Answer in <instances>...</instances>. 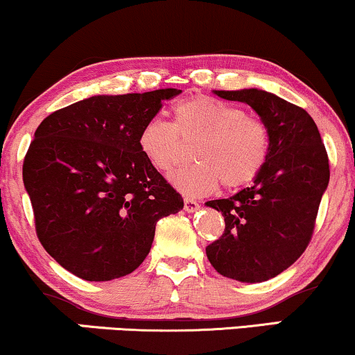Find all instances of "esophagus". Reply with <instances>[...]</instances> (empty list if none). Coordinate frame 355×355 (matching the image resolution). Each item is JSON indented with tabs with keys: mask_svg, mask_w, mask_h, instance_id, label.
<instances>
[{
	"mask_svg": "<svg viewBox=\"0 0 355 355\" xmlns=\"http://www.w3.org/2000/svg\"><path fill=\"white\" fill-rule=\"evenodd\" d=\"M183 208H185V211H196L200 208V205L193 198H185L183 200Z\"/></svg>",
	"mask_w": 355,
	"mask_h": 355,
	"instance_id": "34e87169",
	"label": "esophagus"
}]
</instances>
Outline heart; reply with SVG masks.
<instances>
[{
	"label": "heart",
	"instance_id": "1",
	"mask_svg": "<svg viewBox=\"0 0 355 355\" xmlns=\"http://www.w3.org/2000/svg\"><path fill=\"white\" fill-rule=\"evenodd\" d=\"M196 162L172 175L175 189L190 196L218 189L240 190L263 173L271 152L270 129L261 119L210 96H193L172 107V123L159 117L140 127V152L160 172H170L191 144Z\"/></svg>",
	"mask_w": 355,
	"mask_h": 355
}]
</instances>
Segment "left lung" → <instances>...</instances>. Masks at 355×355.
Returning <instances> with one entry per match:
<instances>
[{"mask_svg":"<svg viewBox=\"0 0 355 355\" xmlns=\"http://www.w3.org/2000/svg\"><path fill=\"white\" fill-rule=\"evenodd\" d=\"M215 94L256 110L270 129L271 152L253 185L207 203L225 218L207 256L220 275L261 283L288 270L309 245L329 183L327 152L313 117L291 102L259 89Z\"/></svg>","mask_w":355,"mask_h":355,"instance_id":"obj_1","label":"left lung"}]
</instances>
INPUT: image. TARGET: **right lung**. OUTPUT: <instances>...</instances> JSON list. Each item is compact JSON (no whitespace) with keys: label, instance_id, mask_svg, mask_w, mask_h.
Here are the masks:
<instances>
[{"label":"right lung","instance_id":"obj_1","mask_svg":"<svg viewBox=\"0 0 355 355\" xmlns=\"http://www.w3.org/2000/svg\"><path fill=\"white\" fill-rule=\"evenodd\" d=\"M182 91L92 96L44 119L23 164L36 234L64 270L85 281L130 275L157 221L183 198L140 152V127Z\"/></svg>","mask_w":355,"mask_h":355}]
</instances>
